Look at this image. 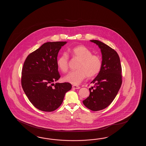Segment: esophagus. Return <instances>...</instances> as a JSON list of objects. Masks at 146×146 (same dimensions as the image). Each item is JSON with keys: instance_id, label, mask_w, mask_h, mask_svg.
Returning <instances> with one entry per match:
<instances>
[{"instance_id": "34e87169", "label": "esophagus", "mask_w": 146, "mask_h": 146, "mask_svg": "<svg viewBox=\"0 0 146 146\" xmlns=\"http://www.w3.org/2000/svg\"><path fill=\"white\" fill-rule=\"evenodd\" d=\"M72 87L73 88H74V89H80V88L79 86H76V85H73Z\"/></svg>"}]
</instances>
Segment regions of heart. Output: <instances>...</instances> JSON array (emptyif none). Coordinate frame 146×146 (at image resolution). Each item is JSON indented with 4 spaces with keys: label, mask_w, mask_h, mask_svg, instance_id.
Segmentation results:
<instances>
[{
    "label": "heart",
    "mask_w": 146,
    "mask_h": 146,
    "mask_svg": "<svg viewBox=\"0 0 146 146\" xmlns=\"http://www.w3.org/2000/svg\"><path fill=\"white\" fill-rule=\"evenodd\" d=\"M74 58L80 59L77 70L70 72L64 78V80L73 84H79L86 78H92L100 72L102 62L101 57L93 55L92 52L84 45H78L69 50ZM57 65L61 71L67 72L69 67V57L66 53H62L57 60Z\"/></svg>",
    "instance_id": "heart-1"
}]
</instances>
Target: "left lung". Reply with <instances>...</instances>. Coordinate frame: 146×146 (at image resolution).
I'll use <instances>...</instances> for the list:
<instances>
[{
	"label": "left lung",
	"mask_w": 146,
	"mask_h": 146,
	"mask_svg": "<svg viewBox=\"0 0 146 146\" xmlns=\"http://www.w3.org/2000/svg\"><path fill=\"white\" fill-rule=\"evenodd\" d=\"M99 46L102 58V68L91 84L90 95L83 101L84 105L93 111L106 109L115 99L121 87V67L118 54L98 40H90Z\"/></svg>",
	"instance_id": "obj_1"
}]
</instances>
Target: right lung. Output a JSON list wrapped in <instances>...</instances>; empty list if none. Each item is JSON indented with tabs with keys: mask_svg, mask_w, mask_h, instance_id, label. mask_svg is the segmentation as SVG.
Segmentation results:
<instances>
[{
	"mask_svg": "<svg viewBox=\"0 0 146 146\" xmlns=\"http://www.w3.org/2000/svg\"><path fill=\"white\" fill-rule=\"evenodd\" d=\"M67 42L44 43L28 55L22 70V88L33 106L44 112L58 109L66 93L72 89L68 82L55 84L60 77L57 65L59 50Z\"/></svg>",
	"mask_w": 146,
	"mask_h": 146,
	"instance_id": "1",
	"label": "right lung"
}]
</instances>
